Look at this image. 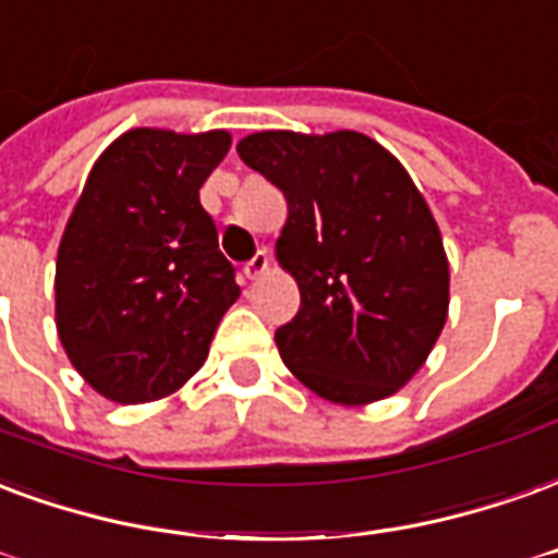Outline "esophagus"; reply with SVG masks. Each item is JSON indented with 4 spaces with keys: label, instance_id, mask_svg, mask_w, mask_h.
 Here are the masks:
<instances>
[{
    "label": "esophagus",
    "instance_id": "1",
    "mask_svg": "<svg viewBox=\"0 0 558 558\" xmlns=\"http://www.w3.org/2000/svg\"><path fill=\"white\" fill-rule=\"evenodd\" d=\"M267 267H270V255H267V250H258L252 255V262L243 267V274H246V279H258V276L267 274Z\"/></svg>",
    "mask_w": 558,
    "mask_h": 558
}]
</instances>
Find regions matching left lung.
<instances>
[{
	"label": "left lung",
	"instance_id": "1",
	"mask_svg": "<svg viewBox=\"0 0 558 558\" xmlns=\"http://www.w3.org/2000/svg\"><path fill=\"white\" fill-rule=\"evenodd\" d=\"M238 154L288 202L276 258L300 312L276 329L282 363L332 404L396 396L449 318V258L408 169L356 130H262Z\"/></svg>",
	"mask_w": 558,
	"mask_h": 558
}]
</instances>
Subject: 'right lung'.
Listing matches in <instances>:
<instances>
[{"label":"right lung","mask_w":558,"mask_h":558,"mask_svg":"<svg viewBox=\"0 0 558 558\" xmlns=\"http://www.w3.org/2000/svg\"><path fill=\"white\" fill-rule=\"evenodd\" d=\"M231 133H121L85 178L56 258V329L95 392L145 404L207 360L240 296L198 190Z\"/></svg>","instance_id":"right-lung-1"}]
</instances>
